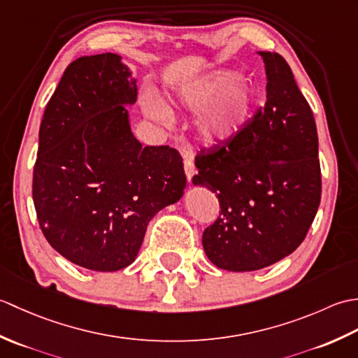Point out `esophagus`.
Masks as SVG:
<instances>
[{
    "mask_svg": "<svg viewBox=\"0 0 358 358\" xmlns=\"http://www.w3.org/2000/svg\"><path fill=\"white\" fill-rule=\"evenodd\" d=\"M185 172H186V177H187L189 181H191L194 175L196 173V169H195V164L192 162V158H185Z\"/></svg>",
    "mask_w": 358,
    "mask_h": 358,
    "instance_id": "34e87169",
    "label": "esophagus"
}]
</instances>
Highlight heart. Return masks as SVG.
I'll return each instance as SVG.
<instances>
[{
  "instance_id": "heart-1",
  "label": "heart",
  "mask_w": 358,
  "mask_h": 358,
  "mask_svg": "<svg viewBox=\"0 0 358 358\" xmlns=\"http://www.w3.org/2000/svg\"><path fill=\"white\" fill-rule=\"evenodd\" d=\"M235 80L237 75L232 72H218L194 83L181 92L180 106L185 110L199 113L208 109L199 123V131L204 141L214 143L229 138L249 115L254 94L243 83L234 85ZM150 112L167 120V113L163 109L152 108Z\"/></svg>"
}]
</instances>
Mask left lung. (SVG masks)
<instances>
[{
    "label": "left lung",
    "mask_w": 358,
    "mask_h": 358,
    "mask_svg": "<svg viewBox=\"0 0 358 358\" xmlns=\"http://www.w3.org/2000/svg\"><path fill=\"white\" fill-rule=\"evenodd\" d=\"M266 103L229 140L195 157L194 185L208 187L220 215L203 232L217 268L263 269L292 254L322 199L315 120L286 59L260 52Z\"/></svg>",
    "instance_id": "left-lung-1"
}]
</instances>
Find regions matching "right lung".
<instances>
[{
  "label": "right lung",
  "mask_w": 358,
  "mask_h": 358,
  "mask_svg": "<svg viewBox=\"0 0 358 358\" xmlns=\"http://www.w3.org/2000/svg\"><path fill=\"white\" fill-rule=\"evenodd\" d=\"M115 53L81 57L45 106L34 166L36 218L66 260L100 272L131 264L158 210L186 187L183 158L135 138L123 104L136 86Z\"/></svg>",
  "instance_id": "1"
}]
</instances>
